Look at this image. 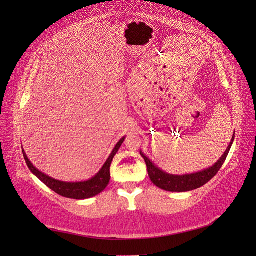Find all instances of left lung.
Masks as SVG:
<instances>
[{"mask_svg": "<svg viewBox=\"0 0 256 256\" xmlns=\"http://www.w3.org/2000/svg\"><path fill=\"white\" fill-rule=\"evenodd\" d=\"M234 138L235 136L232 138V141L226 152L223 154V156L218 160V162H216L212 168H208L204 170V171H200L198 173H192L187 175H173L164 172L158 166H154L142 152H140V154L145 160L147 172H148V176L154 186H157L158 188L164 189L166 191L187 192L202 187V186L207 184L216 173L219 172V170L223 166L224 161H226L230 152L232 144L234 142Z\"/></svg>", "mask_w": 256, "mask_h": 256, "instance_id": "8db88e82", "label": "left lung"}]
</instances>
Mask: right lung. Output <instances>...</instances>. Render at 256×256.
Listing matches in <instances>:
<instances>
[{
	"label": "right lung",
	"instance_id": "1",
	"mask_svg": "<svg viewBox=\"0 0 256 256\" xmlns=\"http://www.w3.org/2000/svg\"><path fill=\"white\" fill-rule=\"evenodd\" d=\"M124 140H125V136L122 138L118 142L113 148L111 154L106 161V164L102 168V170L94 176L92 177L90 180L86 182H60L58 180H54V178L44 174L42 172L38 171V170L30 164L28 160L26 154L24 150H22L23 157L26 159V164L28 168L37 178L49 187L51 190H53L58 194L68 198H76V200H84V198H90L99 194L100 192H102L110 182V166L112 164V160L116 152H118L120 145L122 144Z\"/></svg>",
	"mask_w": 256,
	"mask_h": 256
}]
</instances>
